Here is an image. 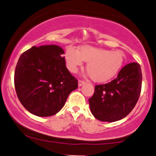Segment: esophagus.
Here are the masks:
<instances>
[{
	"instance_id": "obj_1",
	"label": "esophagus",
	"mask_w": 156,
	"mask_h": 156,
	"mask_svg": "<svg viewBox=\"0 0 156 156\" xmlns=\"http://www.w3.org/2000/svg\"><path fill=\"white\" fill-rule=\"evenodd\" d=\"M85 83H86V82H85V81H81V80H79V81H78V86H79V87L82 86V85L85 84Z\"/></svg>"
}]
</instances>
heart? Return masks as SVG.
I'll return each instance as SVG.
<instances>
[{
    "label": "heart",
    "mask_w": 156,
    "mask_h": 156,
    "mask_svg": "<svg viewBox=\"0 0 156 156\" xmlns=\"http://www.w3.org/2000/svg\"><path fill=\"white\" fill-rule=\"evenodd\" d=\"M64 58L69 71L78 72L83 61L87 62V69L92 79L96 82H106L117 75L125 62V55L120 51L84 45L79 50L69 46L66 49Z\"/></svg>",
    "instance_id": "1"
}]
</instances>
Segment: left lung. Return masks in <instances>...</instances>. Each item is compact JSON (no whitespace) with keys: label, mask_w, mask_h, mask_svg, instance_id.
Wrapping results in <instances>:
<instances>
[{"label":"left lung","mask_w":156,"mask_h":156,"mask_svg":"<svg viewBox=\"0 0 156 156\" xmlns=\"http://www.w3.org/2000/svg\"><path fill=\"white\" fill-rule=\"evenodd\" d=\"M141 84L140 64L126 65L111 82L95 86L93 96L89 99L91 113L103 122H115L126 117L140 97Z\"/></svg>","instance_id":"obj_1"}]
</instances>
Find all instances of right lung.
I'll return each instance as SVG.
<instances>
[{
    "instance_id": "obj_1",
    "label": "right lung",
    "mask_w": 156,
    "mask_h": 156,
    "mask_svg": "<svg viewBox=\"0 0 156 156\" xmlns=\"http://www.w3.org/2000/svg\"><path fill=\"white\" fill-rule=\"evenodd\" d=\"M64 51L56 45L33 46L18 60L14 83L19 101L38 117L55 115L64 106L78 80L66 66Z\"/></svg>"
}]
</instances>
